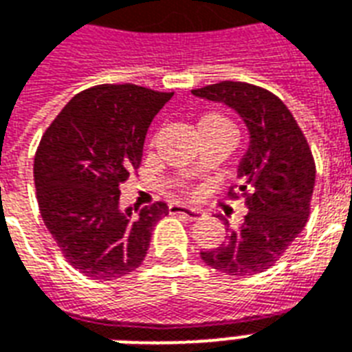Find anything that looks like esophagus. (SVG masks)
<instances>
[{"label":"esophagus","mask_w":352,"mask_h":352,"mask_svg":"<svg viewBox=\"0 0 352 352\" xmlns=\"http://www.w3.org/2000/svg\"><path fill=\"white\" fill-rule=\"evenodd\" d=\"M170 214H179V216H184L188 219H201L205 216V212L199 210V208H192V206H186V205H179V203H173L170 205Z\"/></svg>","instance_id":"1"}]
</instances>
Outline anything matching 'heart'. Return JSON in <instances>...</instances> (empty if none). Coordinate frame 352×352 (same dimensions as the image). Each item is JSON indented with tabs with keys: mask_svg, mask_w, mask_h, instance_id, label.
I'll list each match as a JSON object with an SVG mask.
<instances>
[{
	"mask_svg": "<svg viewBox=\"0 0 352 352\" xmlns=\"http://www.w3.org/2000/svg\"><path fill=\"white\" fill-rule=\"evenodd\" d=\"M230 129L234 131V127L230 125L227 118L219 116V114H206L199 120V129Z\"/></svg>",
	"mask_w": 352,
	"mask_h": 352,
	"instance_id": "heart-1",
	"label": "heart"
}]
</instances>
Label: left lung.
I'll return each instance as SVG.
<instances>
[{
    "label": "left lung",
    "mask_w": 352,
    "mask_h": 352,
    "mask_svg": "<svg viewBox=\"0 0 352 352\" xmlns=\"http://www.w3.org/2000/svg\"><path fill=\"white\" fill-rule=\"evenodd\" d=\"M192 94L234 109L249 131L238 188L229 190L230 197H245L249 212L240 229H227V240L201 251V258L227 275H256L272 267L307 225L316 184L312 151L288 107L265 88L221 80Z\"/></svg>",
    "instance_id": "left-lung-1"
}]
</instances>
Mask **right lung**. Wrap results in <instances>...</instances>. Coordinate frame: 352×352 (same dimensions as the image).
I'll return each instance as SVG.
<instances>
[{
    "label": "right lung",
    "instance_id": "obj_1",
    "mask_svg": "<svg viewBox=\"0 0 352 352\" xmlns=\"http://www.w3.org/2000/svg\"><path fill=\"white\" fill-rule=\"evenodd\" d=\"M173 92L99 85L69 99L34 155V186L45 227L64 258L96 280H112L144 262L151 232L168 216L162 201L120 208V186L140 168L153 118Z\"/></svg>",
    "mask_w": 352,
    "mask_h": 352
}]
</instances>
